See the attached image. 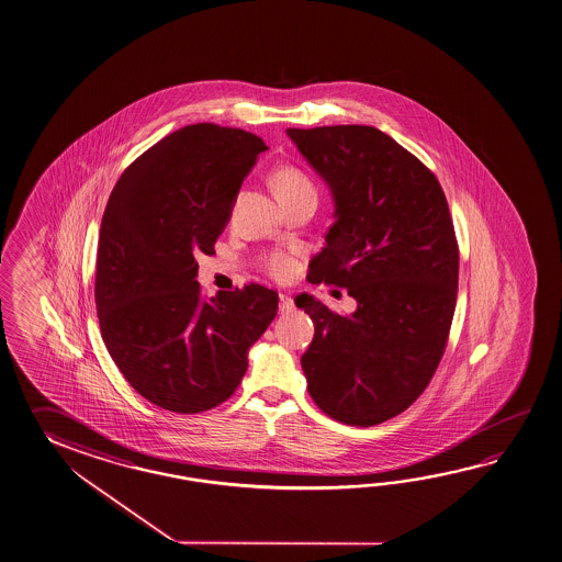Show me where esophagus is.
<instances>
[{"instance_id": "obj_1", "label": "esophagus", "mask_w": 562, "mask_h": 562, "mask_svg": "<svg viewBox=\"0 0 562 562\" xmlns=\"http://www.w3.org/2000/svg\"><path fill=\"white\" fill-rule=\"evenodd\" d=\"M294 308V300L290 299L288 294H280V314H288Z\"/></svg>"}]
</instances>
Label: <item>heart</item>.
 I'll return each mask as SVG.
<instances>
[{
	"mask_svg": "<svg viewBox=\"0 0 562 562\" xmlns=\"http://www.w3.org/2000/svg\"><path fill=\"white\" fill-rule=\"evenodd\" d=\"M276 194L280 200L292 198V195L304 194V192H316L314 183L310 182L308 176L294 168V166H282L274 173ZM268 270L276 278H288L294 270V260L284 254H274L268 260Z\"/></svg>",
	"mask_w": 562,
	"mask_h": 562,
	"instance_id": "heart-1",
	"label": "heart"
}]
</instances>
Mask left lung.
<instances>
[{
  "instance_id": "1",
  "label": "left lung",
  "mask_w": 562,
  "mask_h": 562,
  "mask_svg": "<svg viewBox=\"0 0 562 562\" xmlns=\"http://www.w3.org/2000/svg\"><path fill=\"white\" fill-rule=\"evenodd\" d=\"M286 134L334 202L308 280L356 300L352 314L310 294L294 300L314 322L300 358L310 396L338 423H384L423 394L447 346L459 288L447 198L435 173L379 127Z\"/></svg>"
}]
</instances>
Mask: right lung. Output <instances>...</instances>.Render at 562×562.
Returning <instances> with one entry per match:
<instances>
[{
	"mask_svg": "<svg viewBox=\"0 0 562 562\" xmlns=\"http://www.w3.org/2000/svg\"><path fill=\"white\" fill-rule=\"evenodd\" d=\"M266 149L236 127H180L122 173L103 212L93 290L103 344L132 389L170 413L228 401L276 318L274 290L204 299L195 282V256L214 252Z\"/></svg>",
	"mask_w": 562,
	"mask_h": 562,
	"instance_id": "1",
	"label": "right lung"
}]
</instances>
